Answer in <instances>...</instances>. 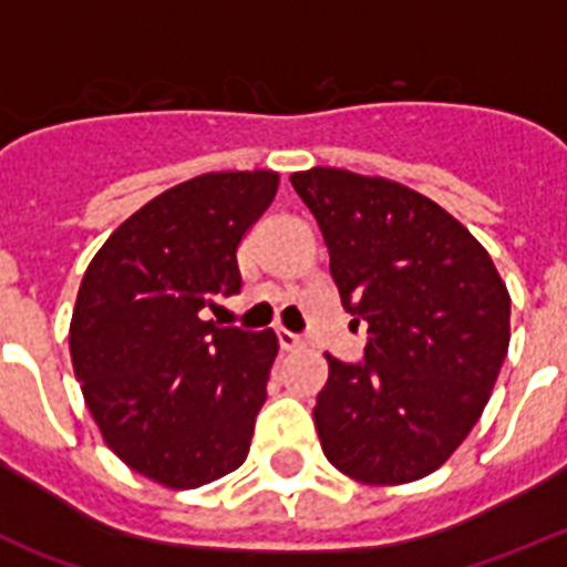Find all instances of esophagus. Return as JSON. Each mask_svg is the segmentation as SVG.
I'll return each mask as SVG.
<instances>
[{
  "mask_svg": "<svg viewBox=\"0 0 567 567\" xmlns=\"http://www.w3.org/2000/svg\"><path fill=\"white\" fill-rule=\"evenodd\" d=\"M277 339H279V347H282V350H299V347H305V339L302 336H296V333H290V330H277Z\"/></svg>",
  "mask_w": 567,
  "mask_h": 567,
  "instance_id": "1",
  "label": "esophagus"
}]
</instances>
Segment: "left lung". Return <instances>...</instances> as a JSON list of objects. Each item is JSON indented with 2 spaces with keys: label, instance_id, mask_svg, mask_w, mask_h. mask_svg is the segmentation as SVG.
<instances>
[{
  "label": "left lung",
  "instance_id": "obj_1",
  "mask_svg": "<svg viewBox=\"0 0 567 567\" xmlns=\"http://www.w3.org/2000/svg\"><path fill=\"white\" fill-rule=\"evenodd\" d=\"M319 223L361 361L328 355L313 421L324 457L370 486L435 472L488 404L512 299L486 248L430 197L316 166L290 175Z\"/></svg>",
  "mask_w": 567,
  "mask_h": 567
}]
</instances>
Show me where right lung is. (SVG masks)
<instances>
[{
  "instance_id": "1",
  "label": "right lung",
  "mask_w": 567,
  "mask_h": 567,
  "mask_svg": "<svg viewBox=\"0 0 567 567\" xmlns=\"http://www.w3.org/2000/svg\"><path fill=\"white\" fill-rule=\"evenodd\" d=\"M277 186L262 169L181 183L121 223L81 279L75 379L106 446L163 486H206L248 455L277 336L203 310L243 288L239 239Z\"/></svg>"
}]
</instances>
